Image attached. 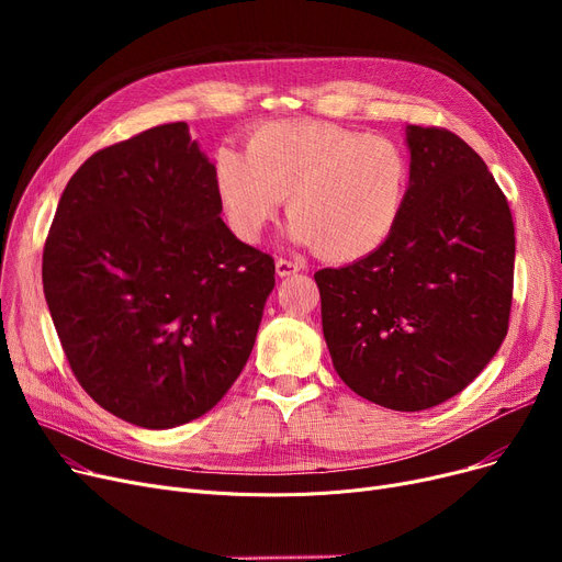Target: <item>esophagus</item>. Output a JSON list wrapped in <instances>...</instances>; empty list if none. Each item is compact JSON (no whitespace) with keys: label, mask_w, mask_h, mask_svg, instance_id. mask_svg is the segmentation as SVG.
Instances as JSON below:
<instances>
[{"label":"esophagus","mask_w":562,"mask_h":562,"mask_svg":"<svg viewBox=\"0 0 562 562\" xmlns=\"http://www.w3.org/2000/svg\"><path fill=\"white\" fill-rule=\"evenodd\" d=\"M303 269V266L299 263V261H291V259H278L276 261V273L280 276V278H286V276H293V273H299Z\"/></svg>","instance_id":"obj_1"}]
</instances>
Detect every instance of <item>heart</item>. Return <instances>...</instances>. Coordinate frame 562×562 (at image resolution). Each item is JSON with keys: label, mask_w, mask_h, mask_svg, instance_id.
I'll list each match as a JSON object with an SVG mask.
<instances>
[{"label": "heart", "mask_w": 562, "mask_h": 562, "mask_svg": "<svg viewBox=\"0 0 562 562\" xmlns=\"http://www.w3.org/2000/svg\"><path fill=\"white\" fill-rule=\"evenodd\" d=\"M409 187L403 145L323 121H278L250 132L246 155H214V193L227 227L257 241L289 198V236L316 255L360 261L396 229Z\"/></svg>", "instance_id": "1"}]
</instances>
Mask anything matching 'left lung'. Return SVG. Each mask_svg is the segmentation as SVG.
<instances>
[{"label":"left lung","instance_id":"8db88e82","mask_svg":"<svg viewBox=\"0 0 562 562\" xmlns=\"http://www.w3.org/2000/svg\"><path fill=\"white\" fill-rule=\"evenodd\" d=\"M409 187L385 246L314 273L333 364L362 398L419 412L460 394L506 339L515 225L485 161L407 127Z\"/></svg>","mask_w":562,"mask_h":562}]
</instances>
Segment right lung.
Segmentation results:
<instances>
[{
    "label": "right lung",
    "instance_id": "right-lung-1",
    "mask_svg": "<svg viewBox=\"0 0 562 562\" xmlns=\"http://www.w3.org/2000/svg\"><path fill=\"white\" fill-rule=\"evenodd\" d=\"M276 263L221 218L187 123L88 157L43 250L45 301L83 392L117 419L175 428L210 412L255 346Z\"/></svg>",
    "mask_w": 562,
    "mask_h": 562
}]
</instances>
